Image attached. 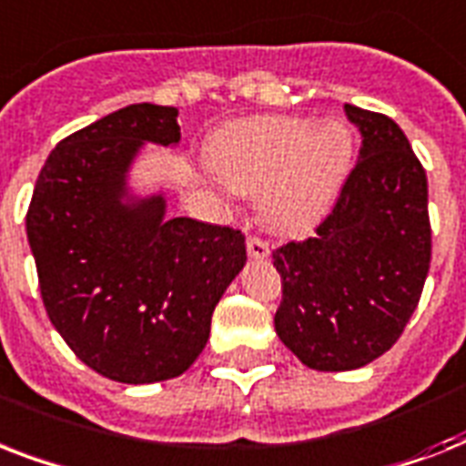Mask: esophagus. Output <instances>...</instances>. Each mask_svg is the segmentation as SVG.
Wrapping results in <instances>:
<instances>
[{"label":"esophagus","instance_id":"obj_1","mask_svg":"<svg viewBox=\"0 0 466 466\" xmlns=\"http://www.w3.org/2000/svg\"><path fill=\"white\" fill-rule=\"evenodd\" d=\"M247 251H248V256H251V258H256V261H263V258H268V256H270L268 241L258 239V237H248Z\"/></svg>","mask_w":466,"mask_h":466}]
</instances>
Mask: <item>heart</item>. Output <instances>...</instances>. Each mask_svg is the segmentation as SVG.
Wrapping results in <instances>:
<instances>
[{
    "label": "heart",
    "instance_id": "obj_1",
    "mask_svg": "<svg viewBox=\"0 0 466 466\" xmlns=\"http://www.w3.org/2000/svg\"><path fill=\"white\" fill-rule=\"evenodd\" d=\"M212 167L239 196H258L263 219L299 232L331 205L353 159V140L339 120L263 116L222 127L212 140Z\"/></svg>",
    "mask_w": 466,
    "mask_h": 466
}]
</instances>
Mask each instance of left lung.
<instances>
[{
  "instance_id": "8db88e82",
  "label": "left lung",
  "mask_w": 466,
  "mask_h": 466,
  "mask_svg": "<svg viewBox=\"0 0 466 466\" xmlns=\"http://www.w3.org/2000/svg\"><path fill=\"white\" fill-rule=\"evenodd\" d=\"M362 135L333 210L305 241L273 251L283 280L276 333L307 368L343 372L387 353L431 268L428 178L401 127L346 104Z\"/></svg>"
}]
</instances>
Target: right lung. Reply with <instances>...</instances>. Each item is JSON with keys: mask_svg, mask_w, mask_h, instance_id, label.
Masks as SVG:
<instances>
[{"mask_svg": "<svg viewBox=\"0 0 466 466\" xmlns=\"http://www.w3.org/2000/svg\"><path fill=\"white\" fill-rule=\"evenodd\" d=\"M174 106L133 104L69 135L33 188L25 234L47 317L84 365L126 384L183 375L247 263L244 234L167 218L127 171L145 142L178 145Z\"/></svg>", "mask_w": 466, "mask_h": 466, "instance_id": "obj_1", "label": "right lung"}]
</instances>
